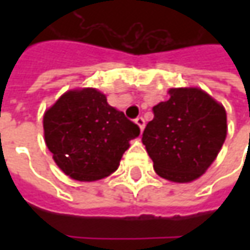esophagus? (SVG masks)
Returning a JSON list of instances; mask_svg holds the SVG:
<instances>
[{"label": "esophagus", "mask_w": 250, "mask_h": 250, "mask_svg": "<svg viewBox=\"0 0 250 250\" xmlns=\"http://www.w3.org/2000/svg\"><path fill=\"white\" fill-rule=\"evenodd\" d=\"M135 122H136V124L139 125L140 130L145 129V125H146V122H145V118H143V117H138V118L135 120Z\"/></svg>", "instance_id": "1"}]
</instances>
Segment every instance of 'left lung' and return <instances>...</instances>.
Segmentation results:
<instances>
[{
  "mask_svg": "<svg viewBox=\"0 0 250 250\" xmlns=\"http://www.w3.org/2000/svg\"><path fill=\"white\" fill-rule=\"evenodd\" d=\"M169 99L153 107L142 142L157 175L192 182L216 160L227 136V112L197 87L169 89Z\"/></svg>",
  "mask_w": 250,
  "mask_h": 250,
  "instance_id": "left-lung-1",
  "label": "left lung"
}]
</instances>
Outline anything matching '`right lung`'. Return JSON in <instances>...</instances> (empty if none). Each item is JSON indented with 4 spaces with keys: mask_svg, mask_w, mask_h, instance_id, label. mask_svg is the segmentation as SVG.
Segmentation results:
<instances>
[{
    "mask_svg": "<svg viewBox=\"0 0 250 250\" xmlns=\"http://www.w3.org/2000/svg\"><path fill=\"white\" fill-rule=\"evenodd\" d=\"M44 139L55 164L76 181L112 174L139 126L107 103L105 94L86 87L69 90L44 112Z\"/></svg>",
    "mask_w": 250,
    "mask_h": 250,
    "instance_id": "1",
    "label": "right lung"
}]
</instances>
